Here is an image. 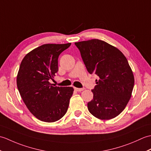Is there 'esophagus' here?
Returning <instances> with one entry per match:
<instances>
[{
	"label": "esophagus",
	"mask_w": 151,
	"mask_h": 151,
	"mask_svg": "<svg viewBox=\"0 0 151 151\" xmlns=\"http://www.w3.org/2000/svg\"><path fill=\"white\" fill-rule=\"evenodd\" d=\"M84 88H75V90H76V91H79V92H81V91H82L83 90H84Z\"/></svg>",
	"instance_id": "obj_1"
}]
</instances>
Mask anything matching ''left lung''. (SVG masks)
<instances>
[{"label":"left lung","instance_id":"obj_1","mask_svg":"<svg viewBox=\"0 0 151 151\" xmlns=\"http://www.w3.org/2000/svg\"><path fill=\"white\" fill-rule=\"evenodd\" d=\"M90 73L99 76L91 91L93 99L89 111L99 119L109 120L119 115L132 95L133 72L124 54L117 48L97 39L75 43Z\"/></svg>","mask_w":151,"mask_h":151}]
</instances>
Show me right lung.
I'll list each match as a JSON object with an SVG mask.
<instances>
[{
  "mask_svg": "<svg viewBox=\"0 0 151 151\" xmlns=\"http://www.w3.org/2000/svg\"><path fill=\"white\" fill-rule=\"evenodd\" d=\"M44 44L26 54L17 76L19 93L27 108L40 121L52 123L66 114L74 89L49 82L58 71L60 54L70 45Z\"/></svg>",
  "mask_w": 151,
  "mask_h": 151,
  "instance_id": "obj_1",
  "label": "right lung"
}]
</instances>
